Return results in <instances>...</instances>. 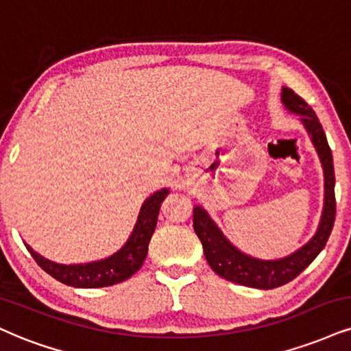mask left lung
<instances>
[{
    "label": "left lung",
    "mask_w": 351,
    "mask_h": 351,
    "mask_svg": "<svg viewBox=\"0 0 351 351\" xmlns=\"http://www.w3.org/2000/svg\"><path fill=\"white\" fill-rule=\"evenodd\" d=\"M281 102L289 112L301 115V122L308 130L311 141H313L322 162L324 180H326L324 182V189H326L324 210L321 223H319L313 239L301 249H298L296 252L278 258V261H261V258L250 257L234 247L200 205L193 208V229H195L198 239L202 241L206 262L213 268L215 274L224 280L232 281V283L258 289L278 288L296 278L326 247L335 221L334 159H332V151L328 148L322 125L315 112L308 106V102L298 96L293 89H281Z\"/></svg>",
    "instance_id": "obj_1"
}]
</instances>
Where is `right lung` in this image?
I'll return each instance as SVG.
<instances>
[{
    "instance_id": "1",
    "label": "right lung",
    "mask_w": 351,
    "mask_h": 351,
    "mask_svg": "<svg viewBox=\"0 0 351 351\" xmlns=\"http://www.w3.org/2000/svg\"><path fill=\"white\" fill-rule=\"evenodd\" d=\"M167 193L169 189H161L149 198H146L140 215H138L133 232L130 234L123 247L117 250L110 257L102 258V261L63 265V263L51 262L49 258L42 257L27 244H25V247L34 257V261L38 263V267L68 287L102 288L120 283V281H125L133 274H136L145 262L146 255H148V244L154 232L156 223H158L159 208H161V203L167 197Z\"/></svg>"
}]
</instances>
